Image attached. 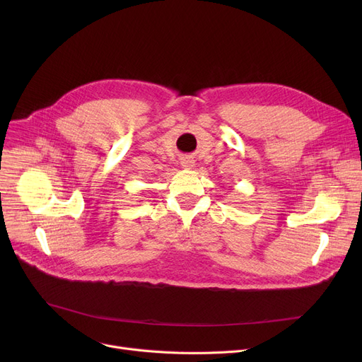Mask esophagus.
Here are the masks:
<instances>
[{
  "mask_svg": "<svg viewBox=\"0 0 362 362\" xmlns=\"http://www.w3.org/2000/svg\"><path fill=\"white\" fill-rule=\"evenodd\" d=\"M180 164H182V167H183L185 170H191V168H194V165H195V160L191 158V157H183V158L180 160Z\"/></svg>",
  "mask_w": 362,
  "mask_h": 362,
  "instance_id": "esophagus-1",
  "label": "esophagus"
}]
</instances>
